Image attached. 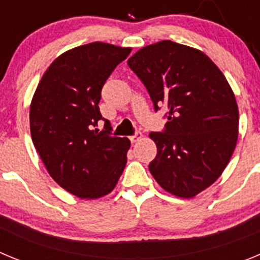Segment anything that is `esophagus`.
<instances>
[{
  "instance_id": "esophagus-1",
  "label": "esophagus",
  "mask_w": 260,
  "mask_h": 260,
  "mask_svg": "<svg viewBox=\"0 0 260 260\" xmlns=\"http://www.w3.org/2000/svg\"><path fill=\"white\" fill-rule=\"evenodd\" d=\"M141 136H142L141 132H135L132 136H129L131 142H133V144H135V142L140 141V140H141Z\"/></svg>"
}]
</instances>
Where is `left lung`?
<instances>
[{
    "label": "left lung",
    "instance_id": "left-lung-1",
    "mask_svg": "<svg viewBox=\"0 0 260 260\" xmlns=\"http://www.w3.org/2000/svg\"><path fill=\"white\" fill-rule=\"evenodd\" d=\"M154 110H166L162 132H151V175L168 193L191 198L220 176L235 151L238 107L228 81L205 53L165 40L128 59Z\"/></svg>",
    "mask_w": 260,
    "mask_h": 260
}]
</instances>
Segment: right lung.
<instances>
[{
    "label": "right lung",
    "instance_id": "obj_1",
    "mask_svg": "<svg viewBox=\"0 0 260 260\" xmlns=\"http://www.w3.org/2000/svg\"><path fill=\"white\" fill-rule=\"evenodd\" d=\"M131 48L92 43L63 53L37 85L29 110L31 136L49 175L79 198L115 188L127 163L128 139L111 136L100 111L104 84ZM105 121V129L96 128Z\"/></svg>",
    "mask_w": 260,
    "mask_h": 260
}]
</instances>
